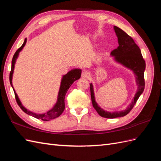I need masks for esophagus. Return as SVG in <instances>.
Returning <instances> with one entry per match:
<instances>
[{
  "label": "esophagus",
  "instance_id": "1",
  "mask_svg": "<svg viewBox=\"0 0 161 161\" xmlns=\"http://www.w3.org/2000/svg\"><path fill=\"white\" fill-rule=\"evenodd\" d=\"M90 76L91 75L88 72H86V71H84L81 75V77L84 78V79H89V78H90Z\"/></svg>",
  "mask_w": 161,
  "mask_h": 161
}]
</instances>
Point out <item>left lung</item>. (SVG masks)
<instances>
[{"label": "left lung", "mask_w": 161, "mask_h": 161, "mask_svg": "<svg viewBox=\"0 0 161 161\" xmlns=\"http://www.w3.org/2000/svg\"><path fill=\"white\" fill-rule=\"evenodd\" d=\"M114 30L118 37L119 46L117 49L111 52V56L114 57V60L116 63L133 72L137 90L131 102L124 110L108 111L101 108L96 102L93 85L91 83L90 90L92 106L100 116L109 119L124 117L127 115L133 108L139 97L142 95L145 86L144 74L146 63L142 58L140 49L133 39L122 30L116 26H114Z\"/></svg>", "instance_id": "obj_1"}]
</instances>
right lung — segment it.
I'll return each instance as SVG.
<instances>
[{
	"label": "right lung",
	"mask_w": 161,
	"mask_h": 161,
	"mask_svg": "<svg viewBox=\"0 0 161 161\" xmlns=\"http://www.w3.org/2000/svg\"><path fill=\"white\" fill-rule=\"evenodd\" d=\"M26 42H27V39L25 38V40H24L23 45L16 51V52L14 53V54L13 56V60H12L11 71L10 72V76H9V80H10L11 85L14 91L17 103L19 105V106L20 107V108L25 112V114H27V115H30L31 116H33L37 119H40L43 121H50L51 119H53L58 118V117H59L62 114V112L64 111L65 109V103H64L65 95L66 94L68 90L69 89V88L72 85L73 82H74L75 80H79L80 78L82 70L79 69H74L70 70L67 73V74L62 76L61 82H60V86L59 91H58V94L57 97V101L50 110L46 112V113H43V114H36L30 110H28L21 103V102L20 99H19L17 94L16 93L15 91H14V89L13 86V82H12L13 75L14 65H15L16 60L19 55V53H20V52L23 50L24 46H25Z\"/></svg>",
	"instance_id": "obj_1"
}]
</instances>
